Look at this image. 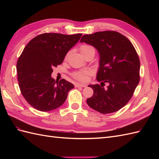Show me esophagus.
I'll return each instance as SVG.
<instances>
[{
	"label": "esophagus",
	"mask_w": 159,
	"mask_h": 159,
	"mask_svg": "<svg viewBox=\"0 0 159 159\" xmlns=\"http://www.w3.org/2000/svg\"><path fill=\"white\" fill-rule=\"evenodd\" d=\"M76 87H87L86 84H82V83H77L76 84Z\"/></svg>",
	"instance_id": "obj_1"
}]
</instances>
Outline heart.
Masks as SVG:
<instances>
[{
    "mask_svg": "<svg viewBox=\"0 0 159 159\" xmlns=\"http://www.w3.org/2000/svg\"><path fill=\"white\" fill-rule=\"evenodd\" d=\"M89 49H94L92 46L87 45V44H83L80 48V52L83 53L84 52L87 51ZM90 74V72L88 70H83V71H79V72H76L73 74V76L75 78V79L81 80V81H85L87 80V76Z\"/></svg>",
    "mask_w": 159,
    "mask_h": 159,
    "instance_id": "obj_1",
    "label": "heart"
}]
</instances>
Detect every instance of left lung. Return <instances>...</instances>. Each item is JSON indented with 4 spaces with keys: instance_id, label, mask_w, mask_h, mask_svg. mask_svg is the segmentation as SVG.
Listing matches in <instances>:
<instances>
[{
    "instance_id": "obj_1",
    "label": "left lung",
    "mask_w": 159,
    "mask_h": 159,
    "mask_svg": "<svg viewBox=\"0 0 159 159\" xmlns=\"http://www.w3.org/2000/svg\"><path fill=\"white\" fill-rule=\"evenodd\" d=\"M80 42L93 46L100 56L96 79L101 83L88 86L93 94L87 98V104L103 114L119 111L130 100L140 80V61L133 45L113 31L85 35ZM105 83L107 89L103 87Z\"/></svg>"
}]
</instances>
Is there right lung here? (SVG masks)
<instances>
[{
  "mask_svg": "<svg viewBox=\"0 0 159 159\" xmlns=\"http://www.w3.org/2000/svg\"><path fill=\"white\" fill-rule=\"evenodd\" d=\"M82 34L43 33L32 39L17 62L19 87L29 104L40 111L61 106L74 85L52 78V68L61 64L67 52L79 41Z\"/></svg>",
  "mask_w": 159,
  "mask_h": 159,
  "instance_id": "1",
  "label": "right lung"
}]
</instances>
